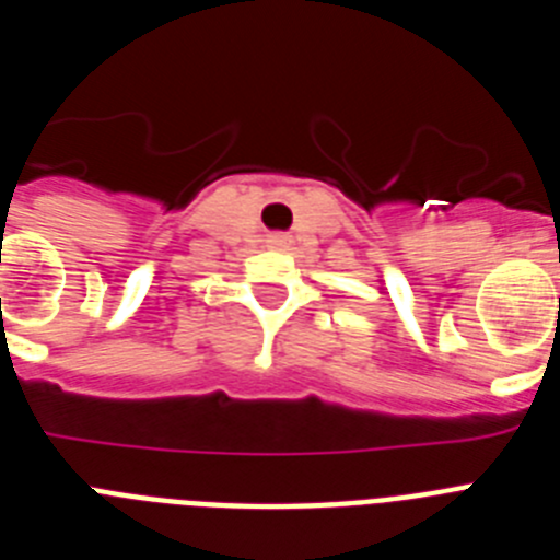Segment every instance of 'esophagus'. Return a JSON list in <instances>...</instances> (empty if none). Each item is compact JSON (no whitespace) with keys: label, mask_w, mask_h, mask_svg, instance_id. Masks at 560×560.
<instances>
[{"label":"esophagus","mask_w":560,"mask_h":560,"mask_svg":"<svg viewBox=\"0 0 560 560\" xmlns=\"http://www.w3.org/2000/svg\"><path fill=\"white\" fill-rule=\"evenodd\" d=\"M291 237L283 235V232H275V235H269V244L271 246H289Z\"/></svg>","instance_id":"obj_1"}]
</instances>
